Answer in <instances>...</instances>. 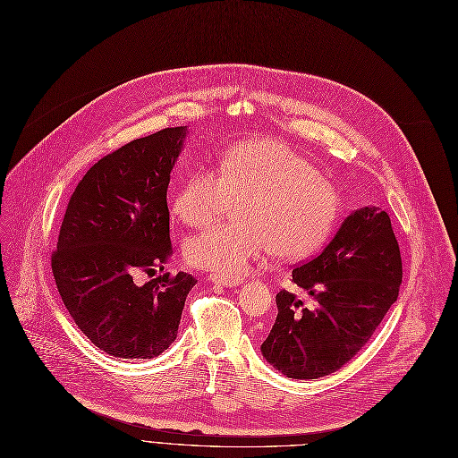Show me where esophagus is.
Returning <instances> with one entry per match:
<instances>
[{
  "mask_svg": "<svg viewBox=\"0 0 458 458\" xmlns=\"http://www.w3.org/2000/svg\"><path fill=\"white\" fill-rule=\"evenodd\" d=\"M208 281L216 283V285H220V287H236L238 283H241V277L224 276V274H210Z\"/></svg>",
  "mask_w": 458,
  "mask_h": 458,
  "instance_id": "1",
  "label": "esophagus"
}]
</instances>
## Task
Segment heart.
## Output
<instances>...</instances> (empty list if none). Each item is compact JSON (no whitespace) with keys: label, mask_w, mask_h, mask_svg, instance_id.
Listing matches in <instances>:
<instances>
[{"label":"heart","mask_w":458,"mask_h":458,"mask_svg":"<svg viewBox=\"0 0 458 458\" xmlns=\"http://www.w3.org/2000/svg\"><path fill=\"white\" fill-rule=\"evenodd\" d=\"M236 203V222L190 236L191 267L236 276L260 255L298 259L313 253L334 231L339 190L289 145L248 140L225 150L220 171L195 169L184 179L173 212L190 227H205Z\"/></svg>","instance_id":"heart-1"}]
</instances>
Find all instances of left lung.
<instances>
[{
	"instance_id": "8db88e82",
	"label": "left lung",
	"mask_w": 458,
	"mask_h": 458,
	"mask_svg": "<svg viewBox=\"0 0 458 458\" xmlns=\"http://www.w3.org/2000/svg\"><path fill=\"white\" fill-rule=\"evenodd\" d=\"M293 281L313 306L279 291L260 352L289 378L332 375L361 351L397 301L403 260L389 214L377 207L348 214L324 250L293 270Z\"/></svg>"
}]
</instances>
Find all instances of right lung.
<instances>
[{
  "instance_id": "1",
  "label": "right lung",
  "mask_w": 458,
  "mask_h": 458,
  "mask_svg": "<svg viewBox=\"0 0 458 458\" xmlns=\"http://www.w3.org/2000/svg\"><path fill=\"white\" fill-rule=\"evenodd\" d=\"M184 126L123 145L78 182L64 210L52 272L64 308L95 346L114 358H155L175 341L184 301L198 283L169 272L167 186Z\"/></svg>"
}]
</instances>
